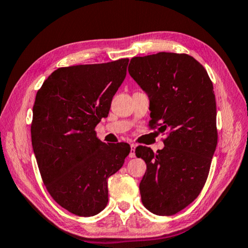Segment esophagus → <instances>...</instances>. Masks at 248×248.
Listing matches in <instances>:
<instances>
[{
    "label": "esophagus",
    "mask_w": 248,
    "mask_h": 248,
    "mask_svg": "<svg viewBox=\"0 0 248 248\" xmlns=\"http://www.w3.org/2000/svg\"><path fill=\"white\" fill-rule=\"evenodd\" d=\"M130 148H131V150H130V153H129V157H136V145L134 144H131L130 145Z\"/></svg>",
    "instance_id": "obj_1"
}]
</instances>
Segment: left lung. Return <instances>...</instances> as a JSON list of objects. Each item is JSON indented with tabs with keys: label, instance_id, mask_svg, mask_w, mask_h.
<instances>
[{
	"label": "left lung",
	"instance_id": "8db88e82",
	"mask_svg": "<svg viewBox=\"0 0 248 248\" xmlns=\"http://www.w3.org/2000/svg\"><path fill=\"white\" fill-rule=\"evenodd\" d=\"M129 74L150 98V128L165 133L154 153L136 149L144 159L141 200L154 215L173 216L190 204L207 182L217 143V103L207 71L186 53L134 57Z\"/></svg>",
	"mask_w": 248,
	"mask_h": 248
}]
</instances>
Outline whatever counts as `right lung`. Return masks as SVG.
<instances>
[{
    "label": "right lung",
    "mask_w": 248,
    "mask_h": 248,
    "mask_svg": "<svg viewBox=\"0 0 248 248\" xmlns=\"http://www.w3.org/2000/svg\"><path fill=\"white\" fill-rule=\"evenodd\" d=\"M129 59L59 68L32 107L31 144L41 178L58 204L92 217L108 202L107 179L124 165L128 143H104L95 127L108 116Z\"/></svg>",
    "instance_id": "1"
}]
</instances>
